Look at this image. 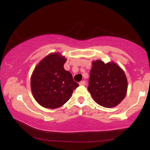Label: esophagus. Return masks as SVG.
<instances>
[{
    "instance_id": "esophagus-1",
    "label": "esophagus",
    "mask_w": 150,
    "mask_h": 150,
    "mask_svg": "<svg viewBox=\"0 0 150 150\" xmlns=\"http://www.w3.org/2000/svg\"><path fill=\"white\" fill-rule=\"evenodd\" d=\"M80 85H86V82L85 81H82L79 83Z\"/></svg>"
}]
</instances>
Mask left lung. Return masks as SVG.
I'll return each mask as SVG.
<instances>
[{"instance_id": "8db88e82", "label": "left lung", "mask_w": 150, "mask_h": 150, "mask_svg": "<svg viewBox=\"0 0 150 150\" xmlns=\"http://www.w3.org/2000/svg\"><path fill=\"white\" fill-rule=\"evenodd\" d=\"M87 90L94 101L106 108L117 106L124 99L128 81L124 71L114 61H93Z\"/></svg>"}]
</instances>
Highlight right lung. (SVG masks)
<instances>
[{
  "label": "right lung",
  "mask_w": 150,
  "mask_h": 150,
  "mask_svg": "<svg viewBox=\"0 0 150 150\" xmlns=\"http://www.w3.org/2000/svg\"><path fill=\"white\" fill-rule=\"evenodd\" d=\"M67 59L59 52L50 53L35 67L30 88L37 102L43 107L54 109L68 101L79 84L63 67Z\"/></svg>",
  "instance_id": "1"
}]
</instances>
